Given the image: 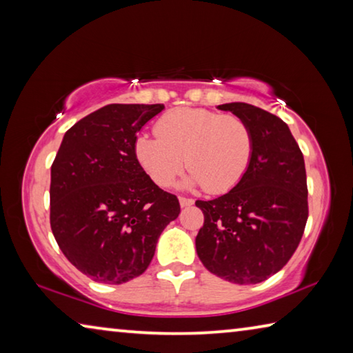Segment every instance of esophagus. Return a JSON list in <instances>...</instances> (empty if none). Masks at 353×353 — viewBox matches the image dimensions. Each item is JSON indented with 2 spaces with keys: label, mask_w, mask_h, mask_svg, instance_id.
<instances>
[{
  "label": "esophagus",
  "mask_w": 353,
  "mask_h": 353,
  "mask_svg": "<svg viewBox=\"0 0 353 353\" xmlns=\"http://www.w3.org/2000/svg\"><path fill=\"white\" fill-rule=\"evenodd\" d=\"M179 202H181V207H190V205H193V204H194V201H193V199H190V198H183V196H181V198H179Z\"/></svg>",
  "instance_id": "obj_1"
}]
</instances>
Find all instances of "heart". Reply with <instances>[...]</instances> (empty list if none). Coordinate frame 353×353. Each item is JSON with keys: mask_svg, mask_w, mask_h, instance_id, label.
I'll return each instance as SVG.
<instances>
[{"mask_svg": "<svg viewBox=\"0 0 353 353\" xmlns=\"http://www.w3.org/2000/svg\"><path fill=\"white\" fill-rule=\"evenodd\" d=\"M155 135H140L134 152L159 187H170L182 171L187 185H202L212 194L225 193L241 181L254 155V134L236 115L193 107L174 109L155 123Z\"/></svg>", "mask_w": 353, "mask_h": 353, "instance_id": "heart-1", "label": "heart"}]
</instances>
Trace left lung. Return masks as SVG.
Wrapping results in <instances>:
<instances>
[{"label":"left lung","mask_w":353,"mask_h":353,"mask_svg":"<svg viewBox=\"0 0 353 353\" xmlns=\"http://www.w3.org/2000/svg\"><path fill=\"white\" fill-rule=\"evenodd\" d=\"M218 109L249 124L255 148L248 172L229 193L196 201L204 213L196 252L214 276L255 285L282 270L301 243L308 219L305 162L279 117L246 103Z\"/></svg>","instance_id":"8db88e82"}]
</instances>
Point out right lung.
Returning a JSON list of instances; mask_svg holds the SVG:
<instances>
[{
	"label": "right lung",
	"instance_id": "1",
	"mask_svg": "<svg viewBox=\"0 0 353 353\" xmlns=\"http://www.w3.org/2000/svg\"><path fill=\"white\" fill-rule=\"evenodd\" d=\"M163 104H109L63 135L51 166L50 223L71 265L94 282L141 276L163 229L181 213L135 157L137 132Z\"/></svg>",
	"mask_w": 353,
	"mask_h": 353
}]
</instances>
